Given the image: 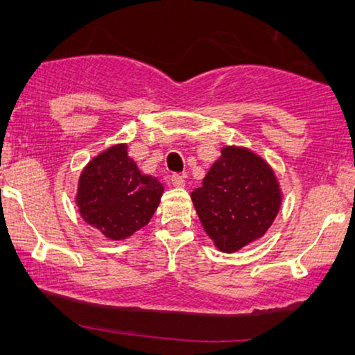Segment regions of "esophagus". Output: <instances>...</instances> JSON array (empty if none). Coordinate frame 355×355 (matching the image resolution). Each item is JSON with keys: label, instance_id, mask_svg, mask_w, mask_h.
I'll return each instance as SVG.
<instances>
[{"label": "esophagus", "instance_id": "1", "mask_svg": "<svg viewBox=\"0 0 355 355\" xmlns=\"http://www.w3.org/2000/svg\"><path fill=\"white\" fill-rule=\"evenodd\" d=\"M171 184L174 187H184L186 186V178H184L182 174H173Z\"/></svg>", "mask_w": 355, "mask_h": 355}]
</instances>
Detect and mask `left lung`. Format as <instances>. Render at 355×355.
I'll return each mask as SVG.
<instances>
[{
    "mask_svg": "<svg viewBox=\"0 0 355 355\" xmlns=\"http://www.w3.org/2000/svg\"><path fill=\"white\" fill-rule=\"evenodd\" d=\"M191 197L203 230L227 254L263 236L281 207L273 169L242 147L223 148Z\"/></svg>",
    "mask_w": 355,
    "mask_h": 355,
    "instance_id": "obj_1",
    "label": "left lung"
}]
</instances>
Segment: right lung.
<instances>
[{
	"mask_svg": "<svg viewBox=\"0 0 355 355\" xmlns=\"http://www.w3.org/2000/svg\"><path fill=\"white\" fill-rule=\"evenodd\" d=\"M157 178L139 171L128 145H113L87 164L79 178L77 207L85 223L113 241L132 236L157 210L163 196Z\"/></svg>",
	"mask_w": 355,
	"mask_h": 355,
	"instance_id": "right-lung-1",
	"label": "right lung"
}]
</instances>
